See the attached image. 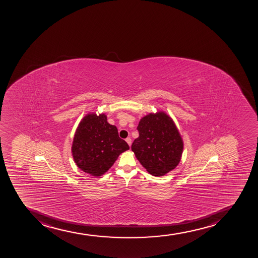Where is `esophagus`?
Wrapping results in <instances>:
<instances>
[{
	"label": "esophagus",
	"mask_w": 258,
	"mask_h": 258,
	"mask_svg": "<svg viewBox=\"0 0 258 258\" xmlns=\"http://www.w3.org/2000/svg\"><path fill=\"white\" fill-rule=\"evenodd\" d=\"M125 141H126V143H127L129 146L132 145V139H131V138H127V139H125Z\"/></svg>",
	"instance_id": "obj_1"
}]
</instances>
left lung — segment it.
<instances>
[{"mask_svg":"<svg viewBox=\"0 0 258 258\" xmlns=\"http://www.w3.org/2000/svg\"><path fill=\"white\" fill-rule=\"evenodd\" d=\"M138 131L132 150L149 173L160 176L176 168L183 143L171 117L164 112L148 114L139 121Z\"/></svg>","mask_w":258,"mask_h":258,"instance_id":"1","label":"left lung"}]
</instances>
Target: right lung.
Returning a JSON list of instances; mask_svg holds the SVG:
<instances>
[{
	"mask_svg": "<svg viewBox=\"0 0 258 258\" xmlns=\"http://www.w3.org/2000/svg\"><path fill=\"white\" fill-rule=\"evenodd\" d=\"M128 149L126 142L119 138L116 126L108 123L105 114H88L76 129L72 155L79 168L99 176Z\"/></svg>",
	"mask_w": 258,
	"mask_h": 258,
	"instance_id": "add662e5",
	"label": "right lung"
}]
</instances>
